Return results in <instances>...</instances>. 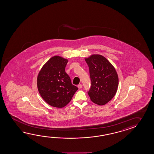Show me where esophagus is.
<instances>
[{"label":"esophagus","mask_w":154,"mask_h":154,"mask_svg":"<svg viewBox=\"0 0 154 154\" xmlns=\"http://www.w3.org/2000/svg\"><path fill=\"white\" fill-rule=\"evenodd\" d=\"M78 87L79 88L81 89L82 87V85H81V84H79L78 85Z\"/></svg>","instance_id":"34e87169"}]
</instances>
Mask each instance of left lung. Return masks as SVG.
<instances>
[{
  "label": "left lung",
  "mask_w": 154,
  "mask_h": 154,
  "mask_svg": "<svg viewBox=\"0 0 154 154\" xmlns=\"http://www.w3.org/2000/svg\"><path fill=\"white\" fill-rule=\"evenodd\" d=\"M91 80L88 91L90 99L98 105H104L115 96L119 86V78L114 66L101 55L93 54L85 58Z\"/></svg>",
  "instance_id": "8db88e82"
}]
</instances>
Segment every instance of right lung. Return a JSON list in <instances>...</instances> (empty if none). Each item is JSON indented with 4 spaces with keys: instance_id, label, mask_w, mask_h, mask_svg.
Masks as SVG:
<instances>
[{
    "instance_id": "1",
    "label": "right lung",
    "mask_w": 154,
    "mask_h": 154,
    "mask_svg": "<svg viewBox=\"0 0 154 154\" xmlns=\"http://www.w3.org/2000/svg\"><path fill=\"white\" fill-rule=\"evenodd\" d=\"M67 63L66 59L54 56L42 66L37 77L39 94L52 107L66 106L78 89L72 84L70 77L65 72Z\"/></svg>"
}]
</instances>
